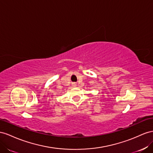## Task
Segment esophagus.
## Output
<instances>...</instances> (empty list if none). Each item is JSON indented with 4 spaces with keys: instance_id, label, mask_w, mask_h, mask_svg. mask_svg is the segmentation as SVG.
Returning a JSON list of instances; mask_svg holds the SVG:
<instances>
[{
    "instance_id": "34e87169",
    "label": "esophagus",
    "mask_w": 153,
    "mask_h": 153,
    "mask_svg": "<svg viewBox=\"0 0 153 153\" xmlns=\"http://www.w3.org/2000/svg\"><path fill=\"white\" fill-rule=\"evenodd\" d=\"M73 85H74V86H76V84H75V83H74V84H73Z\"/></svg>"
}]
</instances>
